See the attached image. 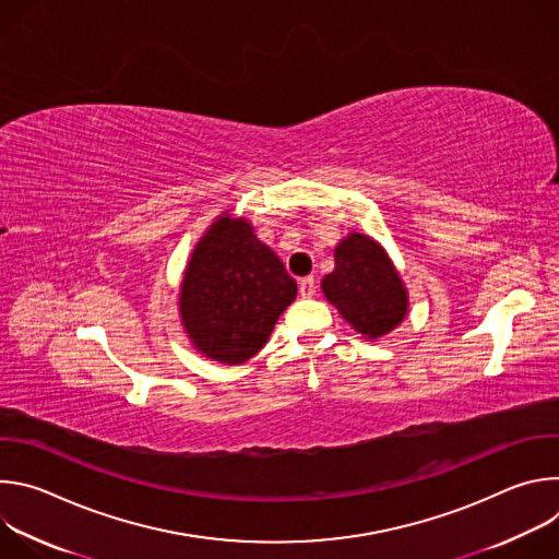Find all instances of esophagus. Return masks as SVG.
Here are the masks:
<instances>
[{"mask_svg":"<svg viewBox=\"0 0 559 559\" xmlns=\"http://www.w3.org/2000/svg\"><path fill=\"white\" fill-rule=\"evenodd\" d=\"M298 292H300V296H302V298L313 296V294H316V281H313V276H305V278H300V281H298Z\"/></svg>","mask_w":559,"mask_h":559,"instance_id":"1","label":"esophagus"}]
</instances>
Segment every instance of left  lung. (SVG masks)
<instances>
[{"label": "left lung", "mask_w": 559, "mask_h": 559, "mask_svg": "<svg viewBox=\"0 0 559 559\" xmlns=\"http://www.w3.org/2000/svg\"><path fill=\"white\" fill-rule=\"evenodd\" d=\"M334 263L321 283L323 294L358 334L373 341L403 323L409 296L378 241L352 231L336 246Z\"/></svg>", "instance_id": "left-lung-1"}]
</instances>
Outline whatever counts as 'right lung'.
<instances>
[{
	"label": "right lung",
	"mask_w": 559,
	"mask_h": 559,
	"mask_svg": "<svg viewBox=\"0 0 559 559\" xmlns=\"http://www.w3.org/2000/svg\"><path fill=\"white\" fill-rule=\"evenodd\" d=\"M296 281L252 223L223 212L190 257L179 294L181 325L207 358L241 365L267 343L296 298Z\"/></svg>",
	"instance_id": "add662e5"
}]
</instances>
